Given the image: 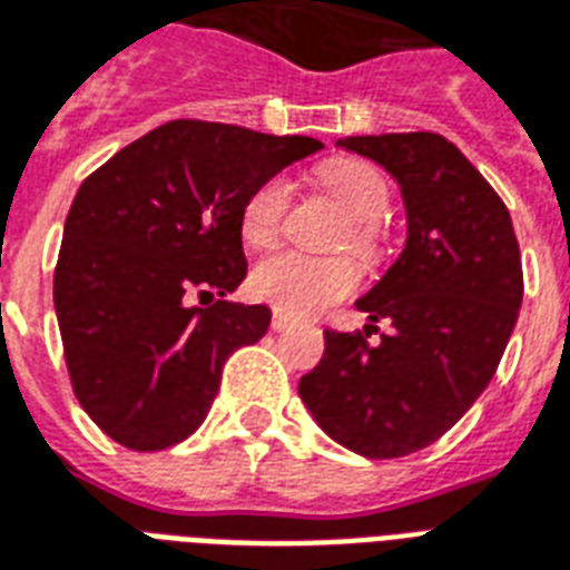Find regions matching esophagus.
<instances>
[{
	"instance_id": "34e87169",
	"label": "esophagus",
	"mask_w": 570,
	"mask_h": 570,
	"mask_svg": "<svg viewBox=\"0 0 570 570\" xmlns=\"http://www.w3.org/2000/svg\"><path fill=\"white\" fill-rule=\"evenodd\" d=\"M293 323H296V320H289V317H286V314H281V311H274V314H272V328H274V332H284V328H289V326H293Z\"/></svg>"
}]
</instances>
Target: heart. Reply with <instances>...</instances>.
<instances>
[{
    "mask_svg": "<svg viewBox=\"0 0 570 570\" xmlns=\"http://www.w3.org/2000/svg\"><path fill=\"white\" fill-rule=\"evenodd\" d=\"M320 184L338 208L353 220L350 242L362 256L377 247V229L390 208V184L362 159H332L320 168ZM293 189L284 178H272L253 189L242 208V238L256 250L272 247L281 235V223L289 208ZM360 284V272L341 256H305V253H274L250 272V293L286 317H311L332 302L350 296Z\"/></svg>",
    "mask_w": 570,
    "mask_h": 570,
    "instance_id": "1",
    "label": "heart"
}]
</instances>
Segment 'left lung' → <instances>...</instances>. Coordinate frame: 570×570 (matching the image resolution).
I'll use <instances>...</instances> for the list:
<instances>
[{"label":"left lung","mask_w":570,"mask_h":570,"mask_svg":"<svg viewBox=\"0 0 570 570\" xmlns=\"http://www.w3.org/2000/svg\"><path fill=\"white\" fill-rule=\"evenodd\" d=\"M390 175L404 202L399 259L356 307L392 332H323L326 350L298 395L332 441L365 459L423 450L487 390L522 305L520 244L504 202L435 132L338 138Z\"/></svg>","instance_id":"left-lung-1"}]
</instances>
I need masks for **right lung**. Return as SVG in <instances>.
Returning a JSON list of instances; mask_svg holds the SVG:
<instances>
[{
  "mask_svg": "<svg viewBox=\"0 0 570 570\" xmlns=\"http://www.w3.org/2000/svg\"><path fill=\"white\" fill-rule=\"evenodd\" d=\"M320 147L307 135L171 120L83 180L53 305L75 395L117 444L166 450L193 435L223 362L268 332V307L226 302L247 274L242 208Z\"/></svg>",
  "mask_w": 570,
  "mask_h": 570,
  "instance_id": "1",
  "label": "right lung"
}]
</instances>
